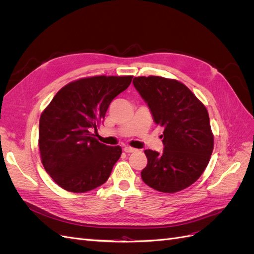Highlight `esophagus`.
<instances>
[{
    "mask_svg": "<svg viewBox=\"0 0 254 254\" xmlns=\"http://www.w3.org/2000/svg\"><path fill=\"white\" fill-rule=\"evenodd\" d=\"M124 151L127 152V153H130V152L136 151V149H135V148H132V147H129V146H126V147H124Z\"/></svg>",
    "mask_w": 254,
    "mask_h": 254,
    "instance_id": "1",
    "label": "esophagus"
}]
</instances>
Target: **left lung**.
Masks as SVG:
<instances>
[{
	"instance_id": "8db88e82",
	"label": "left lung",
	"mask_w": 254,
	"mask_h": 254,
	"mask_svg": "<svg viewBox=\"0 0 254 254\" xmlns=\"http://www.w3.org/2000/svg\"><path fill=\"white\" fill-rule=\"evenodd\" d=\"M133 86L147 103L153 121L164 128L162 153L145 150L147 165L141 172L148 187L176 193L198 180L209 164L214 135L209 113L186 84L161 76H139Z\"/></svg>"
}]
</instances>
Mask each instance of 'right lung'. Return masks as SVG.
<instances>
[{"instance_id":"obj_1","label":"right lung","mask_w":254,"mask_h":254,"mask_svg":"<svg viewBox=\"0 0 254 254\" xmlns=\"http://www.w3.org/2000/svg\"><path fill=\"white\" fill-rule=\"evenodd\" d=\"M132 76H91L61 88L39 122V150L44 170L60 188L86 193L101 187L122 155L121 146L99 143L92 133L110 103Z\"/></svg>"}]
</instances>
